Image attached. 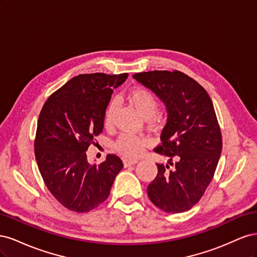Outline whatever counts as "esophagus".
Instances as JSON below:
<instances>
[{"label": "esophagus", "mask_w": 257, "mask_h": 257, "mask_svg": "<svg viewBox=\"0 0 257 257\" xmlns=\"http://www.w3.org/2000/svg\"><path fill=\"white\" fill-rule=\"evenodd\" d=\"M138 162V160H136V159H125L123 161V163H124V166L125 167H127V166H131V165H135L136 163Z\"/></svg>", "instance_id": "34e87169"}]
</instances>
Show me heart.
Here are the masks:
<instances>
[{
    "instance_id": "heart-1",
    "label": "heart",
    "mask_w": 257,
    "mask_h": 257,
    "mask_svg": "<svg viewBox=\"0 0 257 257\" xmlns=\"http://www.w3.org/2000/svg\"><path fill=\"white\" fill-rule=\"evenodd\" d=\"M128 97L131 99V102L134 104V106L137 108V110L141 112L144 118L151 120L155 119L154 116L159 111L160 102L157 95H155L152 91L143 87H136L130 91ZM115 106L116 100L112 99L106 108L104 121L107 125L111 123ZM147 144L148 139L145 137L132 134H122L118 141H116L115 147L121 153L127 155V157L136 158L144 152Z\"/></svg>"
}]
</instances>
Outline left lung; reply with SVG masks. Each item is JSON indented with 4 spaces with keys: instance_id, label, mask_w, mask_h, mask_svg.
Returning <instances> with one entry per match:
<instances>
[{
    "instance_id": "left-lung-1",
    "label": "left lung",
    "mask_w": 257,
    "mask_h": 257,
    "mask_svg": "<svg viewBox=\"0 0 257 257\" xmlns=\"http://www.w3.org/2000/svg\"><path fill=\"white\" fill-rule=\"evenodd\" d=\"M133 78L151 90L167 110L162 143L154 151L168 162L157 164L158 175L148 185V196L165 212L188 211L211 182L222 152L212 100L198 82L178 71L138 73Z\"/></svg>"
}]
</instances>
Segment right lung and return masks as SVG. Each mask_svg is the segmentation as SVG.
Returning a JSON list of instances; mask_svg holds the SVG:
<instances>
[{
  "mask_svg": "<svg viewBox=\"0 0 257 257\" xmlns=\"http://www.w3.org/2000/svg\"><path fill=\"white\" fill-rule=\"evenodd\" d=\"M127 74L78 75L46 100L37 122L35 159L44 182L60 204L75 212H89L109 196L123 163L108 154L91 165L87 150L102 133L113 89Z\"/></svg>",
  "mask_w": 257,
  "mask_h": 257,
  "instance_id": "add662e5",
  "label": "right lung"
}]
</instances>
